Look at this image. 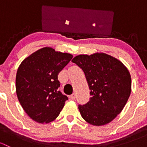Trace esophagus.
I'll return each instance as SVG.
<instances>
[{
  "label": "esophagus",
  "instance_id": "1",
  "mask_svg": "<svg viewBox=\"0 0 147 147\" xmlns=\"http://www.w3.org/2000/svg\"><path fill=\"white\" fill-rule=\"evenodd\" d=\"M70 98L72 99V100H75V98H76V95H75V94H72L70 95Z\"/></svg>",
  "mask_w": 147,
  "mask_h": 147
}]
</instances>
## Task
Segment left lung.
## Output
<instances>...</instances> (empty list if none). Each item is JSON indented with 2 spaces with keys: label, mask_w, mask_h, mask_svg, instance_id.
I'll use <instances>...</instances> for the list:
<instances>
[{
  "label": "left lung",
  "mask_w": 147,
  "mask_h": 147,
  "mask_svg": "<svg viewBox=\"0 0 147 147\" xmlns=\"http://www.w3.org/2000/svg\"><path fill=\"white\" fill-rule=\"evenodd\" d=\"M72 62L83 70L90 90L89 102L78 105L81 116L94 126L112 121L130 96L131 80L128 69L117 59L105 53L80 55Z\"/></svg>",
  "instance_id": "obj_1"
}]
</instances>
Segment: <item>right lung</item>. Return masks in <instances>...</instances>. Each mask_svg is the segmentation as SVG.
<instances>
[{
	"label": "right lung",
	"mask_w": 147,
	"mask_h": 147,
	"mask_svg": "<svg viewBox=\"0 0 147 147\" xmlns=\"http://www.w3.org/2000/svg\"><path fill=\"white\" fill-rule=\"evenodd\" d=\"M73 56L43 47L25 59L18 69V99L27 115L39 123H50L60 115L68 100L58 90L57 77Z\"/></svg>",
	"instance_id": "1"
}]
</instances>
